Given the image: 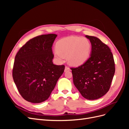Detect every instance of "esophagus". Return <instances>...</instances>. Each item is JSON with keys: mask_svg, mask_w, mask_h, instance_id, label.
<instances>
[{"mask_svg": "<svg viewBox=\"0 0 129 129\" xmlns=\"http://www.w3.org/2000/svg\"><path fill=\"white\" fill-rule=\"evenodd\" d=\"M69 71H71L70 68L68 67H67V66H66L65 69H64V72H67Z\"/></svg>", "mask_w": 129, "mask_h": 129, "instance_id": "1", "label": "esophagus"}]
</instances>
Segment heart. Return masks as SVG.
<instances>
[{
	"instance_id": "1",
	"label": "heart",
	"mask_w": 129,
	"mask_h": 129,
	"mask_svg": "<svg viewBox=\"0 0 129 129\" xmlns=\"http://www.w3.org/2000/svg\"><path fill=\"white\" fill-rule=\"evenodd\" d=\"M91 45L85 38L69 37L58 40L56 44L54 55L56 59L61 61L67 56L68 63L79 66L86 62L90 56Z\"/></svg>"
}]
</instances>
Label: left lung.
<instances>
[{
    "label": "left lung",
    "instance_id": "obj_1",
    "mask_svg": "<svg viewBox=\"0 0 129 129\" xmlns=\"http://www.w3.org/2000/svg\"><path fill=\"white\" fill-rule=\"evenodd\" d=\"M91 45L90 56L84 64L71 68L73 82L84 98L94 100L106 94L115 72L114 57L109 47L99 38L85 36Z\"/></svg>",
    "mask_w": 129,
    "mask_h": 129
}]
</instances>
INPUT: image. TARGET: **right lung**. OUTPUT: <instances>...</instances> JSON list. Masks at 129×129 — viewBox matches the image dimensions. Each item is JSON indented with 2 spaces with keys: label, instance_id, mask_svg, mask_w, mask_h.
<instances>
[{
  "label": "right lung",
  "instance_id": "right-lung-1",
  "mask_svg": "<svg viewBox=\"0 0 129 129\" xmlns=\"http://www.w3.org/2000/svg\"><path fill=\"white\" fill-rule=\"evenodd\" d=\"M57 36L41 35L26 43L15 57L12 76L19 93L26 101L39 103L47 100L64 66L53 64L52 47Z\"/></svg>",
  "mask_w": 129,
  "mask_h": 129
}]
</instances>
